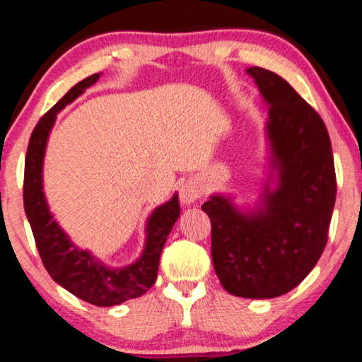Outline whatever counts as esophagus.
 <instances>
[{
    "label": "esophagus",
    "mask_w": 362,
    "mask_h": 362,
    "mask_svg": "<svg viewBox=\"0 0 362 362\" xmlns=\"http://www.w3.org/2000/svg\"><path fill=\"white\" fill-rule=\"evenodd\" d=\"M203 185L198 180H186L180 188V199L185 206H191L202 198Z\"/></svg>",
    "instance_id": "34e87169"
}]
</instances>
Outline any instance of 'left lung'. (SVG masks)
<instances>
[{
	"mask_svg": "<svg viewBox=\"0 0 362 362\" xmlns=\"http://www.w3.org/2000/svg\"><path fill=\"white\" fill-rule=\"evenodd\" d=\"M265 120L267 166L255 202L213 193L211 258L223 288L245 298H274L296 288L322 255L336 203L331 139L320 115L270 70L250 66Z\"/></svg>",
	"mask_w": 362,
	"mask_h": 362,
	"instance_id": "8db88e82",
	"label": "left lung"
}]
</instances>
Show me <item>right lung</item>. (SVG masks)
<instances>
[{
    "mask_svg": "<svg viewBox=\"0 0 362 362\" xmlns=\"http://www.w3.org/2000/svg\"><path fill=\"white\" fill-rule=\"evenodd\" d=\"M102 74L83 78L40 119L30 137L25 160V213L33 231L42 262L52 279L75 297L97 307L119 305L129 298L141 297L153 287L158 279L159 258L180 218L181 208L177 193L166 203L156 206L146 220V238L141 255L124 267L107 265L90 250L75 245L65 230L53 220L47 196L43 191V160L48 137L55 126L57 114L78 99Z\"/></svg>",
    "mask_w": 362,
    "mask_h": 362,
    "instance_id": "right-lung-1",
    "label": "right lung"
}]
</instances>
